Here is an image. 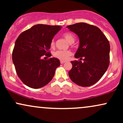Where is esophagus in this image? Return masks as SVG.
Instances as JSON below:
<instances>
[{"instance_id":"1","label":"esophagus","mask_w":123,"mask_h":123,"mask_svg":"<svg viewBox=\"0 0 123 123\" xmlns=\"http://www.w3.org/2000/svg\"><path fill=\"white\" fill-rule=\"evenodd\" d=\"M60 62H61V64H63V63H64L65 62V61H61Z\"/></svg>"}]
</instances>
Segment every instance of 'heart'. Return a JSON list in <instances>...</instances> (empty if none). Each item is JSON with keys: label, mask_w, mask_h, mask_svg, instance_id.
Segmentation results:
<instances>
[{"label": "heart", "mask_w": 123, "mask_h": 123, "mask_svg": "<svg viewBox=\"0 0 123 123\" xmlns=\"http://www.w3.org/2000/svg\"><path fill=\"white\" fill-rule=\"evenodd\" d=\"M63 36L67 42L69 43H73L75 40V36L73 33L70 32H66L63 33ZM51 46L54 47L55 46V41L54 39L51 42ZM54 56L61 61H66L72 55V52L69 50H58L53 54Z\"/></svg>", "instance_id": "1"}]
</instances>
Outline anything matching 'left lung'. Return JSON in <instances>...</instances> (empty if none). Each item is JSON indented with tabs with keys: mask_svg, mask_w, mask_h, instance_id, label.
Wrapping results in <instances>:
<instances>
[{
	"mask_svg": "<svg viewBox=\"0 0 123 123\" xmlns=\"http://www.w3.org/2000/svg\"><path fill=\"white\" fill-rule=\"evenodd\" d=\"M79 36V47L74 57L79 61H71L69 72L72 81L82 87L96 83L106 72L110 62V44L99 28L84 22L67 26ZM83 60V62H81Z\"/></svg>",
	"mask_w": 123,
	"mask_h": 123,
	"instance_id": "1",
	"label": "left lung"
}]
</instances>
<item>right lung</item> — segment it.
<instances>
[{"label": "right lung", "instance_id": "right-lung-1", "mask_svg": "<svg viewBox=\"0 0 123 123\" xmlns=\"http://www.w3.org/2000/svg\"><path fill=\"white\" fill-rule=\"evenodd\" d=\"M62 26L37 24L25 31L15 41L12 59L17 74L25 85L32 88L43 87L53 79L60 65L56 58L50 57L51 42ZM46 58V57H45Z\"/></svg>", "mask_w": 123, "mask_h": 123}]
</instances>
